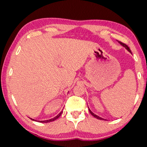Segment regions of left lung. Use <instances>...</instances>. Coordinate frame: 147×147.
Segmentation results:
<instances>
[{"mask_svg": "<svg viewBox=\"0 0 147 147\" xmlns=\"http://www.w3.org/2000/svg\"><path fill=\"white\" fill-rule=\"evenodd\" d=\"M118 43H119L120 44V45H122V46H123L124 47H125L126 49H127L128 51L130 52V53H131V51H130V48L128 47V45H126V44H124V43H122V42H120V41H118ZM89 111H90V114H91L92 115L94 116V117H95V118H97V119H99V120H104V118H101V117H100V116H98L96 115V114H95L94 113H93V112H92L91 111V110H90V109H89Z\"/></svg>", "mask_w": 147, "mask_h": 147, "instance_id": "obj_1", "label": "left lung"}]
</instances>
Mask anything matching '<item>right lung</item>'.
Here are the masks:
<instances>
[{
    "label": "right lung",
    "instance_id": "obj_1",
    "mask_svg": "<svg viewBox=\"0 0 147 147\" xmlns=\"http://www.w3.org/2000/svg\"><path fill=\"white\" fill-rule=\"evenodd\" d=\"M62 112H63L61 111V112H60V113H59V114H57V115L55 117H54L53 118H51V119H50V120H42V121H39V122H45V123H47V122H49L54 121V120H55L56 119H57V118H59L60 116H61V114H62ZM31 120H34V119H32V118H31ZM35 121H37V120H35Z\"/></svg>",
    "mask_w": 147,
    "mask_h": 147
}]
</instances>
